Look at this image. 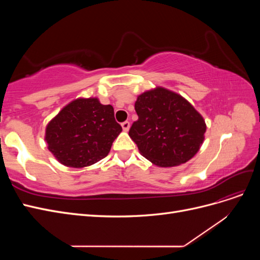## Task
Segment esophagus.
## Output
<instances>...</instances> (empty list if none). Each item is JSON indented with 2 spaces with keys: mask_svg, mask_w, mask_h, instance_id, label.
<instances>
[{
  "mask_svg": "<svg viewBox=\"0 0 260 260\" xmlns=\"http://www.w3.org/2000/svg\"><path fill=\"white\" fill-rule=\"evenodd\" d=\"M121 127H122L123 131H128L129 128H130V122H129V121H123V122L121 123Z\"/></svg>",
  "mask_w": 260,
  "mask_h": 260,
  "instance_id": "1",
  "label": "esophagus"
}]
</instances>
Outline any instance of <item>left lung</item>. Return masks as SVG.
I'll list each match as a JSON object with an SVG mask.
<instances>
[{
	"label": "left lung",
	"mask_w": 260,
	"mask_h": 260,
	"mask_svg": "<svg viewBox=\"0 0 260 260\" xmlns=\"http://www.w3.org/2000/svg\"><path fill=\"white\" fill-rule=\"evenodd\" d=\"M135 108L139 119L129 136L146 159L159 167H174L199 152L205 121L179 94L164 88L146 91L138 96Z\"/></svg>",
	"instance_id": "8db88e82"
}]
</instances>
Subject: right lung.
Returning a JSON list of instances; mask_svg holds the SVG:
<instances>
[{
    "label": "right lung",
    "instance_id": "obj_1",
    "mask_svg": "<svg viewBox=\"0 0 260 260\" xmlns=\"http://www.w3.org/2000/svg\"><path fill=\"white\" fill-rule=\"evenodd\" d=\"M121 130L112 105L93 98L78 99L46 125L45 141L60 164L82 168L106 157Z\"/></svg>",
    "mask_w": 260,
    "mask_h": 260
}]
</instances>
